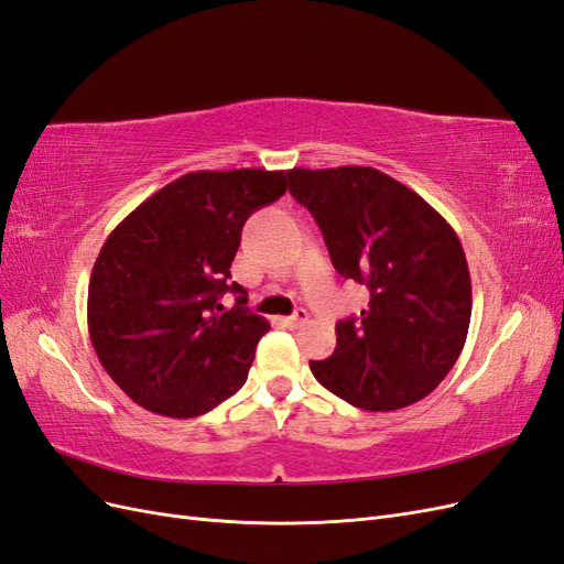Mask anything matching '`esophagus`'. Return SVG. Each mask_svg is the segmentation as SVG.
Listing matches in <instances>:
<instances>
[{
  "mask_svg": "<svg viewBox=\"0 0 564 564\" xmlns=\"http://www.w3.org/2000/svg\"><path fill=\"white\" fill-rule=\"evenodd\" d=\"M284 322V327H289V329H301L305 322H308V313H305L303 308L301 311H296L294 315H289V317H284L282 319Z\"/></svg>",
  "mask_w": 564,
  "mask_h": 564,
  "instance_id": "esophagus-1",
  "label": "esophagus"
}]
</instances>
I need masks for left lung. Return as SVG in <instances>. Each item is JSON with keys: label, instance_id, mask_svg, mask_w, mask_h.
Here are the masks:
<instances>
[{"label": "left lung", "instance_id": "8db88e82", "mask_svg": "<svg viewBox=\"0 0 564 564\" xmlns=\"http://www.w3.org/2000/svg\"><path fill=\"white\" fill-rule=\"evenodd\" d=\"M338 275L369 289L360 319L336 324V350L313 377L367 412L423 400L464 350L470 272L454 228L412 187L371 166L289 169Z\"/></svg>", "mask_w": 564, "mask_h": 564}]
</instances>
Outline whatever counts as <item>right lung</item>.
I'll return each mask as SVG.
<instances>
[{"label": "right lung", "mask_w": 564, "mask_h": 564, "mask_svg": "<svg viewBox=\"0 0 564 564\" xmlns=\"http://www.w3.org/2000/svg\"><path fill=\"white\" fill-rule=\"evenodd\" d=\"M284 191V172H193L108 235L89 280V336L135 404L193 419L245 386L270 324L247 308L230 265L245 220ZM226 291L238 296L230 312L219 303Z\"/></svg>", "instance_id": "right-lung-1"}]
</instances>
